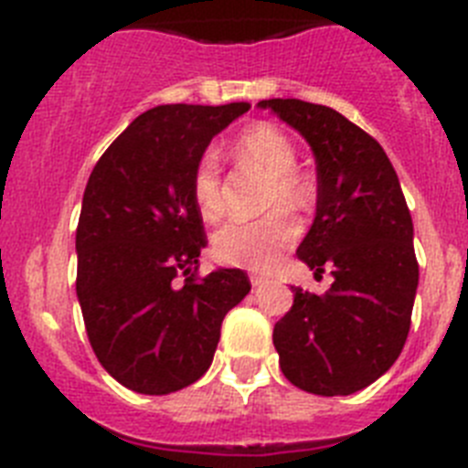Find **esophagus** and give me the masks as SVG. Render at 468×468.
Masks as SVG:
<instances>
[{
    "label": "esophagus",
    "mask_w": 468,
    "mask_h": 468,
    "mask_svg": "<svg viewBox=\"0 0 468 468\" xmlns=\"http://www.w3.org/2000/svg\"><path fill=\"white\" fill-rule=\"evenodd\" d=\"M264 283H267V279H264V276H258V274L250 276V285H253V288H262Z\"/></svg>",
    "instance_id": "34e87169"
}]
</instances>
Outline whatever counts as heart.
I'll return each instance as SVG.
<instances>
[{
	"instance_id": "obj_1",
	"label": "heart",
	"mask_w": 468,
	"mask_h": 468,
	"mask_svg": "<svg viewBox=\"0 0 468 468\" xmlns=\"http://www.w3.org/2000/svg\"><path fill=\"white\" fill-rule=\"evenodd\" d=\"M234 154L250 166L270 176L267 185V206L283 201L285 206L307 204V187L295 173L297 156L292 143L271 123H253L234 143ZM192 197L198 213L206 220H218L225 213L220 161L215 152L198 156L192 176ZM297 225L283 208L262 215L258 220L229 222L215 234V255L231 267L267 271L281 260V255L295 243Z\"/></svg>"
}]
</instances>
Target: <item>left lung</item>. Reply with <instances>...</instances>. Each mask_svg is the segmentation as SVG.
<instances>
[{
    "mask_svg": "<svg viewBox=\"0 0 468 468\" xmlns=\"http://www.w3.org/2000/svg\"><path fill=\"white\" fill-rule=\"evenodd\" d=\"M295 128L316 159V215L297 258L321 276L325 295L292 288L274 325L285 379L316 396H349L382 378L410 330L420 267L412 218L387 152L333 107L295 98L260 101Z\"/></svg>",
    "mask_w": 468,
    "mask_h": 468,
    "instance_id": "8db88e82",
    "label": "left lung"
}]
</instances>
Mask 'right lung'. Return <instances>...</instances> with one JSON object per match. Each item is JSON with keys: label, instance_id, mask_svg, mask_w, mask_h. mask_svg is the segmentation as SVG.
Instances as JSON below:
<instances>
[{"label": "right lung", "instance_id": "add662e5", "mask_svg": "<svg viewBox=\"0 0 468 468\" xmlns=\"http://www.w3.org/2000/svg\"><path fill=\"white\" fill-rule=\"evenodd\" d=\"M250 110L159 105L95 164L77 225V297L95 356L131 391L164 396L213 363L222 318L250 292L241 270L197 279L206 248L192 197L198 156ZM186 281H182V276Z\"/></svg>", "mask_w": 468, "mask_h": 468}]
</instances>
